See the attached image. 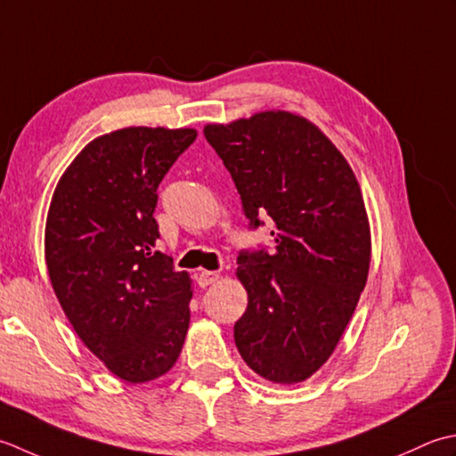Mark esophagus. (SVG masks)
<instances>
[{"instance_id": "34e87169", "label": "esophagus", "mask_w": 456, "mask_h": 456, "mask_svg": "<svg viewBox=\"0 0 456 456\" xmlns=\"http://www.w3.org/2000/svg\"><path fill=\"white\" fill-rule=\"evenodd\" d=\"M220 280V275L216 273V272H200L199 275H197V283L200 285V287H208V285H212V283H216Z\"/></svg>"}]
</instances>
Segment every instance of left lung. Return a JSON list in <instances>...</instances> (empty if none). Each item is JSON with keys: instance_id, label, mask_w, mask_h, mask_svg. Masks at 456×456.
Listing matches in <instances>:
<instances>
[{"instance_id": "left-lung-1", "label": "left lung", "mask_w": 456, "mask_h": 456, "mask_svg": "<svg viewBox=\"0 0 456 456\" xmlns=\"http://www.w3.org/2000/svg\"><path fill=\"white\" fill-rule=\"evenodd\" d=\"M204 137L232 175L249 228L273 220L275 248L241 249L236 275L248 309L238 352L273 384L311 378L337 348L364 291L370 224L345 157L309 119L259 111L208 124Z\"/></svg>"}]
</instances>
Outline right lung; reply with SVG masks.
Returning <instances> with one entry per match:
<instances>
[{"label": "right lung", "mask_w": 456, "mask_h": 456, "mask_svg": "<svg viewBox=\"0 0 456 456\" xmlns=\"http://www.w3.org/2000/svg\"><path fill=\"white\" fill-rule=\"evenodd\" d=\"M197 129L96 137L54 189L45 257L54 295L92 354L129 384L167 374L189 330L191 277L155 252L157 187Z\"/></svg>", "instance_id": "add662e5"}]
</instances>
